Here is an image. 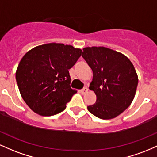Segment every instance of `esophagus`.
Here are the masks:
<instances>
[{"mask_svg": "<svg viewBox=\"0 0 157 157\" xmlns=\"http://www.w3.org/2000/svg\"><path fill=\"white\" fill-rule=\"evenodd\" d=\"M81 92H82V93H83V94H85V93H87L88 92L87 87H84L83 89L81 90Z\"/></svg>", "mask_w": 157, "mask_h": 157, "instance_id": "34e87169", "label": "esophagus"}]
</instances>
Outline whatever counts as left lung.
<instances>
[{
	"label": "left lung",
	"instance_id": "left-lung-1",
	"mask_svg": "<svg viewBox=\"0 0 157 157\" xmlns=\"http://www.w3.org/2000/svg\"><path fill=\"white\" fill-rule=\"evenodd\" d=\"M82 57L93 70L89 89L96 101L88 110L102 119L120 115L134 98L138 75L131 61L121 52L104 47H85Z\"/></svg>",
	"mask_w": 157,
	"mask_h": 157
}]
</instances>
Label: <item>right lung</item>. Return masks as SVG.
Instances as JSON below:
<instances>
[{
    "label": "right lung",
    "mask_w": 157,
    "mask_h": 157,
    "mask_svg": "<svg viewBox=\"0 0 157 157\" xmlns=\"http://www.w3.org/2000/svg\"><path fill=\"white\" fill-rule=\"evenodd\" d=\"M82 55L71 45L50 43L23 56L15 78L23 99L33 111L50 117L63 111L76 90L70 87L69 70Z\"/></svg>",
    "instance_id": "right-lung-1"
}]
</instances>
